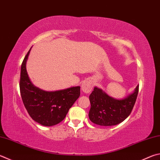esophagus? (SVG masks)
I'll use <instances>...</instances> for the list:
<instances>
[{"label":"esophagus","instance_id":"obj_1","mask_svg":"<svg viewBox=\"0 0 160 160\" xmlns=\"http://www.w3.org/2000/svg\"><path fill=\"white\" fill-rule=\"evenodd\" d=\"M93 88V82L92 80H86L81 85V89L82 90L83 92L86 93V94H89V93L92 91Z\"/></svg>","mask_w":160,"mask_h":160}]
</instances>
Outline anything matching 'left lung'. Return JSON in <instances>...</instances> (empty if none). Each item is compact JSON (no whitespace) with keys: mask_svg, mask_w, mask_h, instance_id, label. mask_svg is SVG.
<instances>
[{"mask_svg":"<svg viewBox=\"0 0 160 160\" xmlns=\"http://www.w3.org/2000/svg\"><path fill=\"white\" fill-rule=\"evenodd\" d=\"M138 93V85L132 94L119 100L109 97L102 89L95 87L89 95V120L101 126H112L121 123L130 115Z\"/></svg>","mask_w":160,"mask_h":160,"instance_id":"left-lung-1","label":"left lung"}]
</instances>
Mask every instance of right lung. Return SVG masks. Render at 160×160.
Wrapping results in <instances>:
<instances>
[{
    "instance_id": "right-lung-1",
    "label": "right lung",
    "mask_w": 160,
    "mask_h": 160,
    "mask_svg": "<svg viewBox=\"0 0 160 160\" xmlns=\"http://www.w3.org/2000/svg\"><path fill=\"white\" fill-rule=\"evenodd\" d=\"M31 49L21 66V97L26 109L33 120L43 126H53L66 118L69 109L80 97V87L54 92H46L35 87L28 78L26 67Z\"/></svg>"
}]
</instances>
